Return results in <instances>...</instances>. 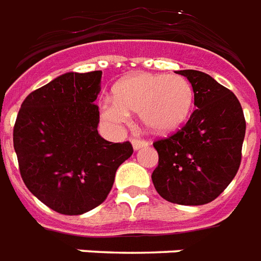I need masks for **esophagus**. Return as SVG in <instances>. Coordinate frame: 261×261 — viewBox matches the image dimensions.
Listing matches in <instances>:
<instances>
[{
    "mask_svg": "<svg viewBox=\"0 0 261 261\" xmlns=\"http://www.w3.org/2000/svg\"><path fill=\"white\" fill-rule=\"evenodd\" d=\"M132 145H133V149H135V151H137V149H140V148L147 147L148 141L140 140V139H133Z\"/></svg>",
    "mask_w": 261,
    "mask_h": 261,
    "instance_id": "obj_1",
    "label": "esophagus"
}]
</instances>
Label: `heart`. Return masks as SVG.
I'll return each instance as SVG.
<instances>
[{
	"instance_id": "1",
	"label": "heart",
	"mask_w": 261,
	"mask_h": 261,
	"mask_svg": "<svg viewBox=\"0 0 261 261\" xmlns=\"http://www.w3.org/2000/svg\"><path fill=\"white\" fill-rule=\"evenodd\" d=\"M193 103V86L183 75L136 72L116 85L114 99L103 102L102 116L110 124L120 125L133 112L149 132L168 133L187 120Z\"/></svg>"
}]
</instances>
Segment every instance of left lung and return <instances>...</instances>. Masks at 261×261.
<instances>
[{
	"mask_svg": "<svg viewBox=\"0 0 261 261\" xmlns=\"http://www.w3.org/2000/svg\"><path fill=\"white\" fill-rule=\"evenodd\" d=\"M176 74L191 83L197 109L182 129L153 143L159 164L152 172V182L166 201L205 205L236 176L245 118L236 95L210 75L197 70Z\"/></svg>",
	"mask_w": 261,
	"mask_h": 261,
	"instance_id": "1",
	"label": "left lung"
}]
</instances>
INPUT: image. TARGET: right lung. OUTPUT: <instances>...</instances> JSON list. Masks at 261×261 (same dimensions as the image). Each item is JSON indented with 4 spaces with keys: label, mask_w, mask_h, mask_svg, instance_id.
<instances>
[{
    "label": "right lung",
    "mask_w": 261,
    "mask_h": 261,
    "mask_svg": "<svg viewBox=\"0 0 261 261\" xmlns=\"http://www.w3.org/2000/svg\"><path fill=\"white\" fill-rule=\"evenodd\" d=\"M102 71L67 72L22 102L13 145L25 186L48 207L78 216L105 201L132 144L98 135Z\"/></svg>",
    "instance_id": "add662e5"
}]
</instances>
